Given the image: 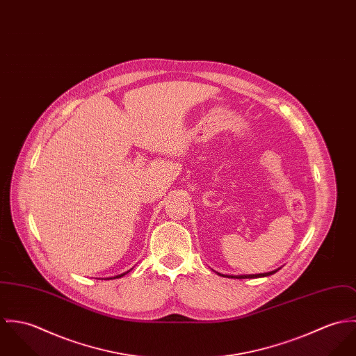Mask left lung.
I'll return each instance as SVG.
<instances>
[{
  "instance_id": "1",
  "label": "left lung",
  "mask_w": 356,
  "mask_h": 356,
  "mask_svg": "<svg viewBox=\"0 0 356 356\" xmlns=\"http://www.w3.org/2000/svg\"><path fill=\"white\" fill-rule=\"evenodd\" d=\"M280 269H277V270H273V272H268V273H259V275H243V276H227L229 277V278H257V277H266V276H270V275H275L276 272H278ZM220 276H224L225 277V275H221V273H218Z\"/></svg>"
}]
</instances>
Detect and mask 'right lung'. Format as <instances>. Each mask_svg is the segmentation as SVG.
I'll use <instances>...</instances> for the list:
<instances>
[{"mask_svg":"<svg viewBox=\"0 0 356 356\" xmlns=\"http://www.w3.org/2000/svg\"><path fill=\"white\" fill-rule=\"evenodd\" d=\"M128 273V272H127ZM125 276V273H122V275H119V276L113 277V278H120V277Z\"/></svg>","mask_w":356,"mask_h":356,"instance_id":"obj_1","label":"right lung"}]
</instances>
